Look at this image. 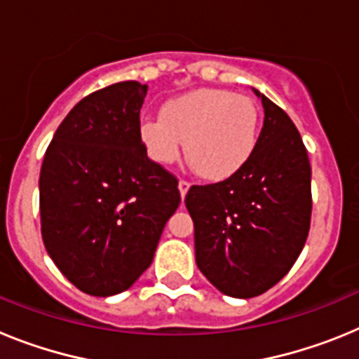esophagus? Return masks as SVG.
<instances>
[{"label": "esophagus", "mask_w": 359, "mask_h": 359, "mask_svg": "<svg viewBox=\"0 0 359 359\" xmlns=\"http://www.w3.org/2000/svg\"><path fill=\"white\" fill-rule=\"evenodd\" d=\"M177 189H180V194H182V198H185L187 192H189V189H190V183L187 182V180H180V183H177Z\"/></svg>", "instance_id": "34e87169"}]
</instances>
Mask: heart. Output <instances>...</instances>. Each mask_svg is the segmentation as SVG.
<instances>
[{
	"label": "heart",
	"mask_w": 359,
	"mask_h": 359,
	"mask_svg": "<svg viewBox=\"0 0 359 359\" xmlns=\"http://www.w3.org/2000/svg\"><path fill=\"white\" fill-rule=\"evenodd\" d=\"M138 135L149 158L170 165L183 144L196 172L223 182L250 160L259 136V109L248 97L224 90H194L161 106V116H144Z\"/></svg>",
	"instance_id": "b5f03b06"
}]
</instances>
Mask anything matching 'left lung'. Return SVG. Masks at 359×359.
I'll use <instances>...</instances> for the list:
<instances>
[{"label": "left lung", "mask_w": 359, "mask_h": 359, "mask_svg": "<svg viewBox=\"0 0 359 359\" xmlns=\"http://www.w3.org/2000/svg\"><path fill=\"white\" fill-rule=\"evenodd\" d=\"M264 126L250 160L223 182L192 185L196 262L221 293L252 298L291 269L311 224V165L286 111L255 91Z\"/></svg>", "instance_id": "obj_1"}]
</instances>
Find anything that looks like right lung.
<instances>
[{
    "label": "right lung",
    "instance_id": "1",
    "mask_svg": "<svg viewBox=\"0 0 359 359\" xmlns=\"http://www.w3.org/2000/svg\"><path fill=\"white\" fill-rule=\"evenodd\" d=\"M147 90L126 81L82 98L41 167L44 246L73 286L93 297L135 284L182 203L177 177L147 156L138 135Z\"/></svg>",
    "mask_w": 359,
    "mask_h": 359
}]
</instances>
